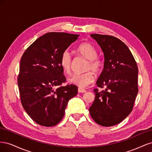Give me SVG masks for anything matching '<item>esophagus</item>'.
Listing matches in <instances>:
<instances>
[{"instance_id":"obj_1","label":"esophagus","mask_w":152,"mask_h":152,"mask_svg":"<svg viewBox=\"0 0 152 152\" xmlns=\"http://www.w3.org/2000/svg\"><path fill=\"white\" fill-rule=\"evenodd\" d=\"M78 92H79V93H86V91L85 90V89H82V88H80V87H79V88H78Z\"/></svg>"}]
</instances>
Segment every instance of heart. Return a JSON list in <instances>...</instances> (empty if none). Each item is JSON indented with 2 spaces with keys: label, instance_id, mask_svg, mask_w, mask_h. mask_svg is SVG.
Returning <instances> with one entry per match:
<instances>
[{
  "label": "heart",
  "instance_id": "heart-1",
  "mask_svg": "<svg viewBox=\"0 0 152 152\" xmlns=\"http://www.w3.org/2000/svg\"><path fill=\"white\" fill-rule=\"evenodd\" d=\"M77 52L80 56L87 59L84 66V70L86 72L73 74L68 81L70 84L79 87H86L94 82V77L91 71L96 73L99 72L103 66V61L97 56V50L90 43L83 42L80 44L77 48ZM72 63L73 61L70 53L68 50H64L59 59V64L66 73L70 72Z\"/></svg>",
  "mask_w": 152,
  "mask_h": 152
}]
</instances>
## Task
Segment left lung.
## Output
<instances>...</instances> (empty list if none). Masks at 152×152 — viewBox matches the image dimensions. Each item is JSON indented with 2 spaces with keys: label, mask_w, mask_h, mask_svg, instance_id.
<instances>
[{
  "label": "left lung",
  "mask_w": 152,
  "mask_h": 152,
  "mask_svg": "<svg viewBox=\"0 0 152 152\" xmlns=\"http://www.w3.org/2000/svg\"><path fill=\"white\" fill-rule=\"evenodd\" d=\"M104 54V67L96 84L105 90H93L95 99L89 108L99 125L113 126L131 112L136 96L138 68L129 49L115 37L91 34Z\"/></svg>",
  "instance_id": "8db88e82"
}]
</instances>
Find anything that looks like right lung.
Returning a JSON list of instances; mask_svg holds the SVG:
<instances>
[{
	"label": "right lung",
	"mask_w": 152,
	"mask_h": 152,
	"mask_svg": "<svg viewBox=\"0 0 152 152\" xmlns=\"http://www.w3.org/2000/svg\"><path fill=\"white\" fill-rule=\"evenodd\" d=\"M79 35L50 32L40 37L23 54L18 85L21 102L27 114L37 124L56 126L61 121L68 101L78 93L66 81L59 64L62 53Z\"/></svg>",
	"instance_id": "right-lung-1"
}]
</instances>
